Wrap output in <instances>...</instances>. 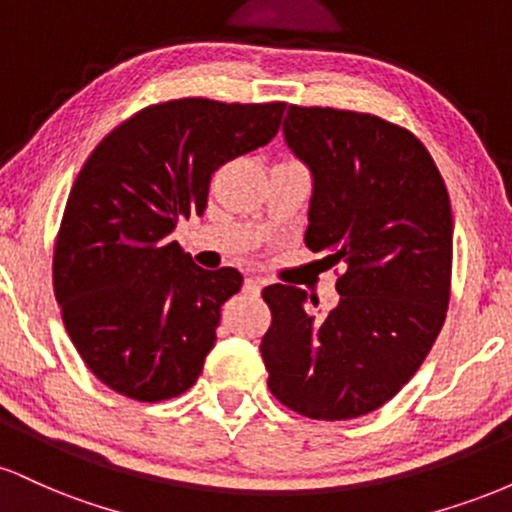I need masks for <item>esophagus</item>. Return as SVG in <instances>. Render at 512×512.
<instances>
[{
  "label": "esophagus",
  "instance_id": "obj_1",
  "mask_svg": "<svg viewBox=\"0 0 512 512\" xmlns=\"http://www.w3.org/2000/svg\"><path fill=\"white\" fill-rule=\"evenodd\" d=\"M262 284H264V281L260 279V276H248V279H245V291H248V293H260L262 291Z\"/></svg>",
  "mask_w": 512,
  "mask_h": 512
}]
</instances>
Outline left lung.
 I'll return each instance as SVG.
<instances>
[{"instance_id":"8db88e82","label":"left lung","mask_w":512,"mask_h":512,"mask_svg":"<svg viewBox=\"0 0 512 512\" xmlns=\"http://www.w3.org/2000/svg\"><path fill=\"white\" fill-rule=\"evenodd\" d=\"M281 132L313 178L305 245L342 276L322 317L298 286L262 291L267 385L310 419H356L409 383L443 327L450 197L426 146L375 115L291 105Z\"/></svg>"}]
</instances>
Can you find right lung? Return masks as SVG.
Returning a JSON list of instances; mask_svg holds the SVG:
<instances>
[{
	"mask_svg": "<svg viewBox=\"0 0 512 512\" xmlns=\"http://www.w3.org/2000/svg\"><path fill=\"white\" fill-rule=\"evenodd\" d=\"M286 103L182 98L146 108L81 168L52 260L69 339L110 390L161 402L197 383L243 274L197 267L173 231L207 209L211 173L272 142Z\"/></svg>",
	"mask_w": 512,
	"mask_h": 512,
	"instance_id": "add662e5",
	"label": "right lung"
}]
</instances>
